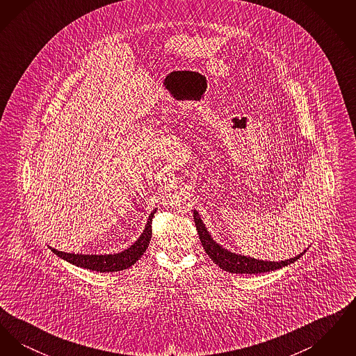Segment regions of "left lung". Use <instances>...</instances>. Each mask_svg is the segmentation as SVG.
Returning <instances> with one entry per match:
<instances>
[{
  "instance_id": "1",
  "label": "left lung",
  "mask_w": 356,
  "mask_h": 356,
  "mask_svg": "<svg viewBox=\"0 0 356 356\" xmlns=\"http://www.w3.org/2000/svg\"><path fill=\"white\" fill-rule=\"evenodd\" d=\"M193 220L196 224V229L200 237V241L203 244L204 251L209 256V259L213 260L215 264H218L221 270L231 272V273H263V272L275 271L282 267H286L288 264L296 261L303 254H298L292 259H288L284 261H263L256 260L252 257H245L241 254L228 252L227 250L221 248L220 245L213 241V238L209 236L207 228L204 227L203 221L199 218V213L193 211Z\"/></svg>"
}]
</instances>
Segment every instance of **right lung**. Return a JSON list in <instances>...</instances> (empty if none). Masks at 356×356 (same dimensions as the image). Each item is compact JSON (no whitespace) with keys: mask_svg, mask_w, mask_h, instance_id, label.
Instances as JSON below:
<instances>
[{"mask_svg":"<svg viewBox=\"0 0 356 356\" xmlns=\"http://www.w3.org/2000/svg\"><path fill=\"white\" fill-rule=\"evenodd\" d=\"M156 211H153L145 225L144 232L134 245H131L128 250L122 251L121 254H65L61 251H57L51 248V251L57 256L63 257L69 263L83 267L86 270H92L96 272H118L122 271L134 266L136 261L147 251L151 237H152V219Z\"/></svg>","mask_w":356,"mask_h":356,"instance_id":"right-lung-1","label":"right lung"}]
</instances>
